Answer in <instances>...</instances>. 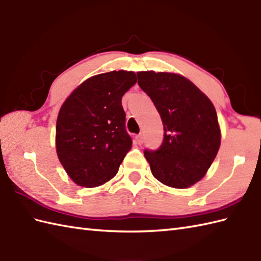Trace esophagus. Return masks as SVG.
Returning <instances> with one entry per match:
<instances>
[{
  "instance_id": "obj_1",
  "label": "esophagus",
  "mask_w": 261,
  "mask_h": 261,
  "mask_svg": "<svg viewBox=\"0 0 261 261\" xmlns=\"http://www.w3.org/2000/svg\"><path fill=\"white\" fill-rule=\"evenodd\" d=\"M136 140H137V143H139V145H141V143L143 142V136L140 134V135H138L137 137H136Z\"/></svg>"
}]
</instances>
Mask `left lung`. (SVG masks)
Returning <instances> with one entry per match:
<instances>
[{
	"instance_id": "1",
	"label": "left lung",
	"mask_w": 261,
	"mask_h": 261,
	"mask_svg": "<svg viewBox=\"0 0 261 261\" xmlns=\"http://www.w3.org/2000/svg\"><path fill=\"white\" fill-rule=\"evenodd\" d=\"M137 76L164 125L160 147L143 152L151 173L167 186L190 187L203 178L220 148L221 132L213 104L180 75L139 71Z\"/></svg>"
}]
</instances>
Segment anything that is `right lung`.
I'll use <instances>...</instances> for the list:
<instances>
[{"label":"right lung","instance_id":"add662e5","mask_svg":"<svg viewBox=\"0 0 261 261\" xmlns=\"http://www.w3.org/2000/svg\"><path fill=\"white\" fill-rule=\"evenodd\" d=\"M134 71H110L85 81L66 99L56 125L58 158L77 185L99 186L116 175L131 149L122 96Z\"/></svg>","mask_w":261,"mask_h":261}]
</instances>
